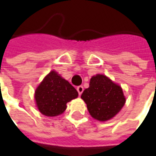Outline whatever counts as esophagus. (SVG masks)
Segmentation results:
<instances>
[{
  "instance_id": "1",
  "label": "esophagus",
  "mask_w": 156,
  "mask_h": 156,
  "mask_svg": "<svg viewBox=\"0 0 156 156\" xmlns=\"http://www.w3.org/2000/svg\"><path fill=\"white\" fill-rule=\"evenodd\" d=\"M77 90H78V94L81 95L82 93L83 92V87L82 85H80V86L77 87Z\"/></svg>"
}]
</instances>
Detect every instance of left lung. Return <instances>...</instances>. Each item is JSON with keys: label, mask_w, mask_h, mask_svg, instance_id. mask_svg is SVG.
I'll return each instance as SVG.
<instances>
[{"label": "left lung", "mask_w": 156, "mask_h": 156, "mask_svg": "<svg viewBox=\"0 0 156 156\" xmlns=\"http://www.w3.org/2000/svg\"><path fill=\"white\" fill-rule=\"evenodd\" d=\"M81 98L86 103L90 115L99 121L112 119L125 103L120 86L100 74L92 77L89 87L83 92Z\"/></svg>", "instance_id": "8db88e82"}]
</instances>
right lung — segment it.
I'll return each mask as SVG.
<instances>
[{"label": "right lung", "mask_w": 156, "mask_h": 156, "mask_svg": "<svg viewBox=\"0 0 156 156\" xmlns=\"http://www.w3.org/2000/svg\"><path fill=\"white\" fill-rule=\"evenodd\" d=\"M78 96V91L54 71L45 77L35 92L39 111L50 117L63 113L67 108V103Z\"/></svg>", "instance_id": "1"}]
</instances>
